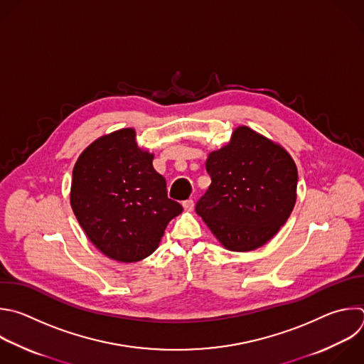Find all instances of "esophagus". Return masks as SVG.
Listing matches in <instances>:
<instances>
[{"mask_svg": "<svg viewBox=\"0 0 364 364\" xmlns=\"http://www.w3.org/2000/svg\"><path fill=\"white\" fill-rule=\"evenodd\" d=\"M183 208H184L186 211H193V208H194V201H193V200H186V201H183Z\"/></svg>", "mask_w": 364, "mask_h": 364, "instance_id": "34e87169", "label": "esophagus"}]
</instances>
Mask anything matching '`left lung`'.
Listing matches in <instances>:
<instances>
[{
    "instance_id": "left-lung-1",
    "label": "left lung",
    "mask_w": 364,
    "mask_h": 364,
    "mask_svg": "<svg viewBox=\"0 0 364 364\" xmlns=\"http://www.w3.org/2000/svg\"><path fill=\"white\" fill-rule=\"evenodd\" d=\"M211 184L196 213L221 246L252 252L264 246L290 217L297 198V167L273 140L247 126L205 161Z\"/></svg>"
}]
</instances>
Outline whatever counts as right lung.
<instances>
[{"instance_id": "add662e5", "label": "right lung", "mask_w": 364, "mask_h": 364, "mask_svg": "<svg viewBox=\"0 0 364 364\" xmlns=\"http://www.w3.org/2000/svg\"><path fill=\"white\" fill-rule=\"evenodd\" d=\"M153 159L139 147L134 129H121L91 143L74 166L71 208L91 243L111 260L149 257L183 211L167 197Z\"/></svg>"}]
</instances>
